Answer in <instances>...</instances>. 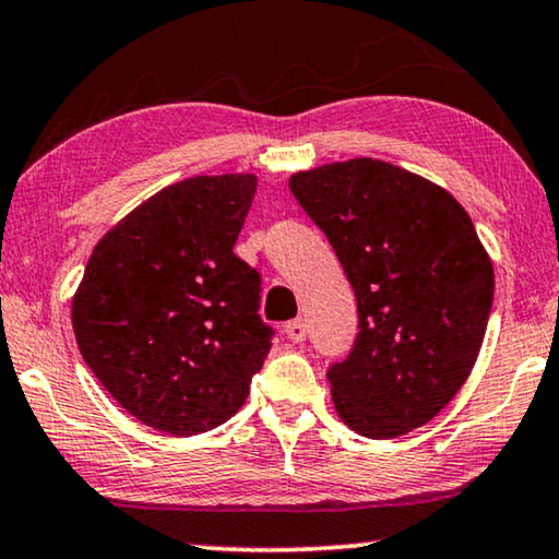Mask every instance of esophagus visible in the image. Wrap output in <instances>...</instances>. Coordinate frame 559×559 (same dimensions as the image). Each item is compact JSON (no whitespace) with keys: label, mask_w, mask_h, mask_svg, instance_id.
Here are the masks:
<instances>
[{"label":"esophagus","mask_w":559,"mask_h":559,"mask_svg":"<svg viewBox=\"0 0 559 559\" xmlns=\"http://www.w3.org/2000/svg\"><path fill=\"white\" fill-rule=\"evenodd\" d=\"M286 336H288V341H294V344H304L306 336H308L306 323H304L301 319L288 321V323H286Z\"/></svg>","instance_id":"34e87169"}]
</instances>
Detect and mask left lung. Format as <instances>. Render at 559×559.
Segmentation results:
<instances>
[{
	"instance_id": "left-lung-1",
	"label": "left lung",
	"mask_w": 559,
	"mask_h": 559,
	"mask_svg": "<svg viewBox=\"0 0 559 559\" xmlns=\"http://www.w3.org/2000/svg\"><path fill=\"white\" fill-rule=\"evenodd\" d=\"M290 193L336 251L359 333L326 377L354 431L394 439L452 402L477 361L495 298L472 218L435 182L356 157L290 175Z\"/></svg>"
}]
</instances>
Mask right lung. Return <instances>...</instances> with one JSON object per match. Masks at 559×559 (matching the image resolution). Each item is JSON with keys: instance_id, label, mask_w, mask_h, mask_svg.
<instances>
[{"instance_id": "obj_1", "label": "right lung", "mask_w": 559, "mask_h": 559, "mask_svg": "<svg viewBox=\"0 0 559 559\" xmlns=\"http://www.w3.org/2000/svg\"><path fill=\"white\" fill-rule=\"evenodd\" d=\"M255 186L253 175H198L160 190L99 240L74 294L82 359L165 435L228 421L271 352L261 273L233 253Z\"/></svg>"}]
</instances>
